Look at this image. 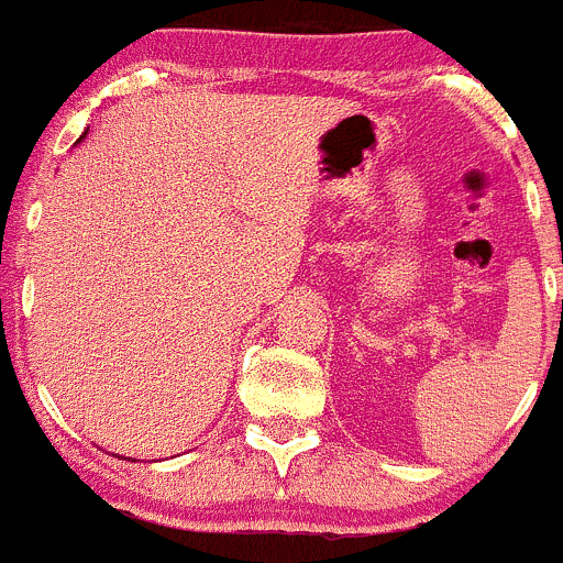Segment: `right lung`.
<instances>
[{"label": "right lung", "mask_w": 563, "mask_h": 563, "mask_svg": "<svg viewBox=\"0 0 563 563\" xmlns=\"http://www.w3.org/2000/svg\"><path fill=\"white\" fill-rule=\"evenodd\" d=\"M82 139H86V133H82V135H80V141H82Z\"/></svg>", "instance_id": "obj_1"}]
</instances>
